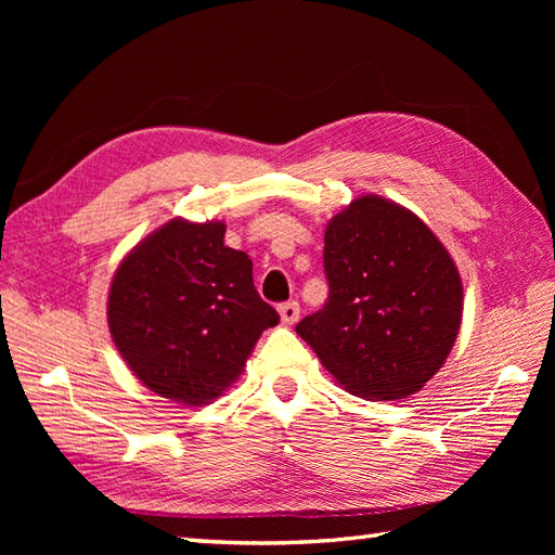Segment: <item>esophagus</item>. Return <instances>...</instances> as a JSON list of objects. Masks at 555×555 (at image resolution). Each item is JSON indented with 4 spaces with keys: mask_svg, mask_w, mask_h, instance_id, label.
Returning <instances> with one entry per match:
<instances>
[{
    "mask_svg": "<svg viewBox=\"0 0 555 555\" xmlns=\"http://www.w3.org/2000/svg\"><path fill=\"white\" fill-rule=\"evenodd\" d=\"M278 310H280L282 322L287 324V326H292V324H296V322H298V317H300V306H298V300H287V304H282Z\"/></svg>",
    "mask_w": 555,
    "mask_h": 555,
    "instance_id": "34e87169",
    "label": "esophagus"
}]
</instances>
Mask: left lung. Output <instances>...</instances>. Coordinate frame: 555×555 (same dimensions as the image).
I'll return each mask as SVG.
<instances>
[{
	"label": "left lung",
	"mask_w": 555,
	"mask_h": 555,
	"mask_svg": "<svg viewBox=\"0 0 555 555\" xmlns=\"http://www.w3.org/2000/svg\"><path fill=\"white\" fill-rule=\"evenodd\" d=\"M328 300L296 324L345 391L408 398L456 343L463 284L456 263L414 212L361 196L324 233Z\"/></svg>",
	"instance_id": "left-lung-1"
}]
</instances>
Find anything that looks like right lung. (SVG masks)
<instances>
[{
  "mask_svg": "<svg viewBox=\"0 0 555 555\" xmlns=\"http://www.w3.org/2000/svg\"><path fill=\"white\" fill-rule=\"evenodd\" d=\"M222 222H166L117 266L108 328L150 391L198 408L238 379L259 335L280 322L251 280V261L224 245Z\"/></svg>",
  "mask_w": 555,
  "mask_h": 555,
  "instance_id": "1",
  "label": "right lung"
}]
</instances>
